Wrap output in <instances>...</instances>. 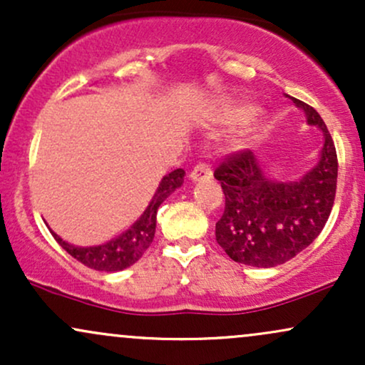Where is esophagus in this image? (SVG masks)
Listing matches in <instances>:
<instances>
[{"label": "esophagus", "instance_id": "esophagus-1", "mask_svg": "<svg viewBox=\"0 0 365 365\" xmlns=\"http://www.w3.org/2000/svg\"><path fill=\"white\" fill-rule=\"evenodd\" d=\"M212 177V170H211V165H207V163H199V165L194 166V170L190 171V178L194 180V182H200V180H207Z\"/></svg>", "mask_w": 365, "mask_h": 365}]
</instances>
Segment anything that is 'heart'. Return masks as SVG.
Masks as SVG:
<instances>
[{"instance_id": "obj_1", "label": "heart", "mask_w": 365, "mask_h": 365, "mask_svg": "<svg viewBox=\"0 0 365 365\" xmlns=\"http://www.w3.org/2000/svg\"><path fill=\"white\" fill-rule=\"evenodd\" d=\"M255 115V108L252 104L238 103V104H226L220 111V120L225 125H238L245 123Z\"/></svg>"}]
</instances>
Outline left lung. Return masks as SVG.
<instances>
[{
  "label": "left lung",
  "mask_w": 365,
  "mask_h": 365,
  "mask_svg": "<svg viewBox=\"0 0 365 365\" xmlns=\"http://www.w3.org/2000/svg\"><path fill=\"white\" fill-rule=\"evenodd\" d=\"M302 108L309 125L324 133L317 165L299 182L266 177L250 149L238 150L217 166L215 178L225 194V212L216 223V240L235 262L273 267L302 252L324 228L334 204L338 158L319 113Z\"/></svg>",
  "instance_id": "1"
}]
</instances>
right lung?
<instances>
[{
  "label": "right lung",
  "instance_id": "obj_1",
  "mask_svg": "<svg viewBox=\"0 0 365 365\" xmlns=\"http://www.w3.org/2000/svg\"><path fill=\"white\" fill-rule=\"evenodd\" d=\"M183 177H185V171L182 168L171 171L166 177H163L156 194H154L153 200H150L148 209L144 211V215L139 217V221H135L132 228L121 233L120 237L106 242V244L96 247H75L72 244H66L56 233L51 232L54 240L72 255L73 259H77L78 262L91 267V269L108 271V273L125 269V267L132 266V264L139 261L142 254L153 244L154 232H156L158 209L165 202V199L171 192L182 187Z\"/></svg>",
  "mask_w": 365,
  "mask_h": 365
}]
</instances>
